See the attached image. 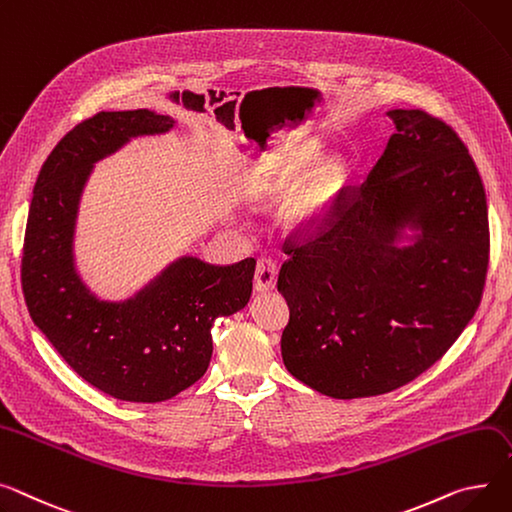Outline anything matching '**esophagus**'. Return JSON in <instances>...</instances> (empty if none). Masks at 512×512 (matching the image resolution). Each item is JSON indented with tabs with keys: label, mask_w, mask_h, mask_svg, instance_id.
<instances>
[{
	"label": "esophagus",
	"mask_w": 512,
	"mask_h": 512,
	"mask_svg": "<svg viewBox=\"0 0 512 512\" xmlns=\"http://www.w3.org/2000/svg\"><path fill=\"white\" fill-rule=\"evenodd\" d=\"M278 282V263L274 259H259L253 276V286L257 292H269L276 288Z\"/></svg>",
	"instance_id": "esophagus-1"
}]
</instances>
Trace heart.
<instances>
[{
    "mask_svg": "<svg viewBox=\"0 0 512 512\" xmlns=\"http://www.w3.org/2000/svg\"><path fill=\"white\" fill-rule=\"evenodd\" d=\"M319 148L300 150L290 156L267 160L257 170L255 195L263 203H276L288 197L296 183L309 173L311 166L319 160ZM350 177L346 160H329L319 166L290 201L288 222L294 226H306L317 222L344 191Z\"/></svg>",
    "mask_w": 512,
    "mask_h": 512,
    "instance_id": "1",
    "label": "heart"
}]
</instances>
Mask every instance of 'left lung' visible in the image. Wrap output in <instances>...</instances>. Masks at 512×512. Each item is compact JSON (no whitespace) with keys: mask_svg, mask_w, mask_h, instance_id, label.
Returning <instances> with one entry per match:
<instances>
[{"mask_svg":"<svg viewBox=\"0 0 512 512\" xmlns=\"http://www.w3.org/2000/svg\"><path fill=\"white\" fill-rule=\"evenodd\" d=\"M360 187L302 243L286 238L278 290L290 306L282 358L311 389L356 399L414 381L478 311L490 261L482 177L457 131L420 109ZM421 230L414 246L398 230Z\"/></svg>","mask_w":512,"mask_h":512,"instance_id":"obj_1","label":"left lung"}]
</instances>
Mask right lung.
<instances>
[{
  "instance_id": "add662e5",
  "label": "right lung",
  "mask_w": 512,
  "mask_h": 512,
  "mask_svg": "<svg viewBox=\"0 0 512 512\" xmlns=\"http://www.w3.org/2000/svg\"><path fill=\"white\" fill-rule=\"evenodd\" d=\"M170 127L173 119L146 109L78 123L45 160L26 222L20 271L34 325L86 383L121 401H166L197 383L210 366L214 321L241 311L253 290V257H183L125 302L98 300L76 274L74 226L92 164Z\"/></svg>"
}]
</instances>
